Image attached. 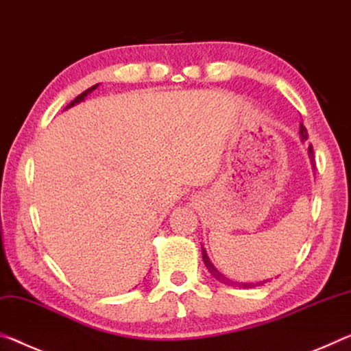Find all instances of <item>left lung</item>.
<instances>
[{
  "mask_svg": "<svg viewBox=\"0 0 351 351\" xmlns=\"http://www.w3.org/2000/svg\"><path fill=\"white\" fill-rule=\"evenodd\" d=\"M300 136H302V141H306V138H308V131H306V128H304V125L303 123H300ZM308 152H309V158H311V162H313V165H314V149H313V145H309V148H308ZM202 254H203V261H204V265L208 267V270H209V274L213 275L215 280H219L220 282H223V285H226V286H236V282L232 281V280H230V278H226L223 274H221V271H219L214 267V264L210 263L209 261V258H208V253H206V250L202 247ZM265 281H263V282H242V287H254V286H263ZM239 285V282H237Z\"/></svg>",
  "mask_w": 351,
  "mask_h": 351,
  "instance_id": "1",
  "label": "left lung"
}]
</instances>
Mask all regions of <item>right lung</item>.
I'll return each mask as SVG.
<instances>
[{
  "instance_id": "1",
  "label": "right lung",
  "mask_w": 351,
  "mask_h": 351,
  "mask_svg": "<svg viewBox=\"0 0 351 351\" xmlns=\"http://www.w3.org/2000/svg\"><path fill=\"white\" fill-rule=\"evenodd\" d=\"M99 84H95V86H92L90 88H87V90H84V92H82L81 93V95H77L75 99H73V101H71L69 106H66V108L65 109H69V108H71V106H75V104H77V103H81V101H84V98L88 95V93H92L93 90H95V88L98 87Z\"/></svg>"
}]
</instances>
